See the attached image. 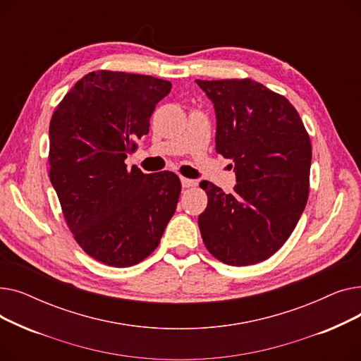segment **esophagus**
<instances>
[{
	"label": "esophagus",
	"mask_w": 361,
	"mask_h": 361,
	"mask_svg": "<svg viewBox=\"0 0 361 361\" xmlns=\"http://www.w3.org/2000/svg\"><path fill=\"white\" fill-rule=\"evenodd\" d=\"M180 180H181V185H183L184 188H188V187H193V185H196V183H195L193 180H190V178H184V177H181Z\"/></svg>",
	"instance_id": "34e87169"
}]
</instances>
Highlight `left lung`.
Listing matches in <instances>:
<instances>
[{
	"label": "left lung",
	"mask_w": 361,
	"mask_h": 361,
	"mask_svg": "<svg viewBox=\"0 0 361 361\" xmlns=\"http://www.w3.org/2000/svg\"><path fill=\"white\" fill-rule=\"evenodd\" d=\"M215 108V149L234 161L233 193L202 181L206 249L231 267L267 260L288 240L306 207L312 145L287 98L250 79L196 80Z\"/></svg>",
	"instance_id": "8db88e82"
}]
</instances>
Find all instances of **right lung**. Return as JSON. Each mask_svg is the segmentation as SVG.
<instances>
[{"label": "right lung", "instance_id": "right-lung-1", "mask_svg": "<svg viewBox=\"0 0 361 361\" xmlns=\"http://www.w3.org/2000/svg\"><path fill=\"white\" fill-rule=\"evenodd\" d=\"M171 83L143 74L92 71L73 86L49 124V180L75 241L108 267L154 252L178 203L174 173L127 169Z\"/></svg>", "mask_w": 361, "mask_h": 361}]
</instances>
